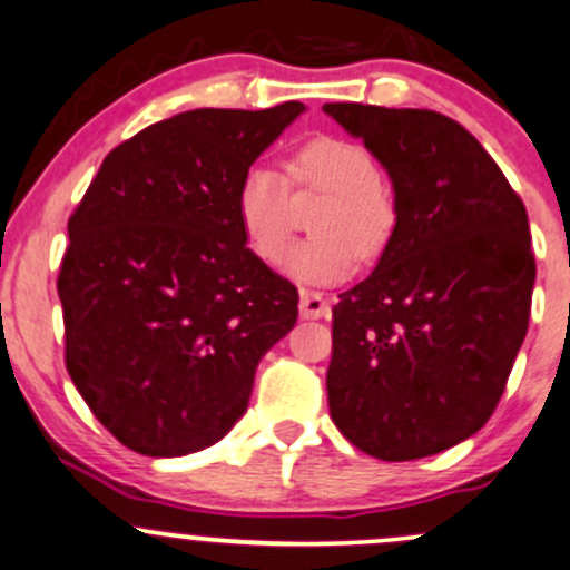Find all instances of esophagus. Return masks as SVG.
Returning <instances> with one entry per match:
<instances>
[{
	"label": "esophagus",
	"mask_w": 570,
	"mask_h": 570,
	"mask_svg": "<svg viewBox=\"0 0 570 570\" xmlns=\"http://www.w3.org/2000/svg\"><path fill=\"white\" fill-rule=\"evenodd\" d=\"M298 309H302V317H307V321H321V317H328L326 298L315 291H302Z\"/></svg>",
	"instance_id": "esophagus-1"
}]
</instances>
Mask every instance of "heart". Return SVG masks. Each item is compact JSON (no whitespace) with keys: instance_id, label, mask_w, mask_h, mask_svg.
<instances>
[{"instance_id":"1","label":"heart","mask_w":570,"mask_h":570,"mask_svg":"<svg viewBox=\"0 0 570 570\" xmlns=\"http://www.w3.org/2000/svg\"><path fill=\"white\" fill-rule=\"evenodd\" d=\"M291 179L328 195L312 219L315 238L302 242L285 268L302 285H336L361 255H377L396 225L391 193L381 185L375 157L345 138H312L291 157ZM236 219L249 253L263 263L283 261L291 244V200L283 176L268 165H249L236 187Z\"/></svg>"}]
</instances>
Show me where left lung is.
<instances>
[{"label": "left lung", "mask_w": 570, "mask_h": 570, "mask_svg": "<svg viewBox=\"0 0 570 570\" xmlns=\"http://www.w3.org/2000/svg\"><path fill=\"white\" fill-rule=\"evenodd\" d=\"M323 111L383 165L396 209L375 272L334 309L328 410L364 454H440L487 424L528 334V212L449 116L361 102Z\"/></svg>", "instance_id": "left-lung-1"}]
</instances>
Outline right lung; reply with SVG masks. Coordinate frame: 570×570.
Segmentation results:
<instances>
[{"mask_svg": "<svg viewBox=\"0 0 570 570\" xmlns=\"http://www.w3.org/2000/svg\"><path fill=\"white\" fill-rule=\"evenodd\" d=\"M307 106L195 108L116 146L67 223L65 361L102 426L144 456H187L247 413L298 291L249 253L236 187Z\"/></svg>", "mask_w": 570, "mask_h": 570, "instance_id": "add662e5", "label": "right lung"}]
</instances>
